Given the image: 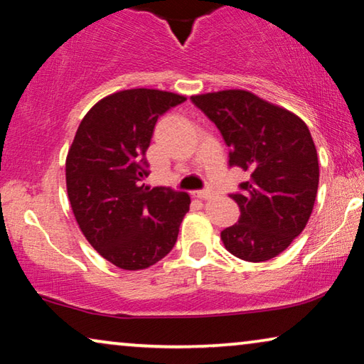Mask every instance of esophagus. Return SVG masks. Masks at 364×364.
Returning <instances> with one entry per match:
<instances>
[{
    "instance_id": "1",
    "label": "esophagus",
    "mask_w": 364,
    "mask_h": 364,
    "mask_svg": "<svg viewBox=\"0 0 364 364\" xmlns=\"http://www.w3.org/2000/svg\"><path fill=\"white\" fill-rule=\"evenodd\" d=\"M192 195H193V197H197V198L208 200V198H213L215 195H217V192H213V191H195V192H192Z\"/></svg>"
}]
</instances>
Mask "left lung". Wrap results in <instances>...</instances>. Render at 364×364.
I'll list each match as a JSON object with an SVG mask.
<instances>
[{
	"label": "left lung",
	"mask_w": 364,
	"mask_h": 364,
	"mask_svg": "<svg viewBox=\"0 0 364 364\" xmlns=\"http://www.w3.org/2000/svg\"><path fill=\"white\" fill-rule=\"evenodd\" d=\"M230 147V166L250 172L231 198L240 220L221 231L231 255L269 261L302 233L318 188V157L307 124L296 113L247 90L193 95Z\"/></svg>",
	"instance_id": "8db88e82"
}]
</instances>
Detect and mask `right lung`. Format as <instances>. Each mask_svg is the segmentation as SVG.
Listing matches in <instances>:
<instances>
[{"label": "right lung", "instance_id": "add662e5", "mask_svg": "<svg viewBox=\"0 0 364 364\" xmlns=\"http://www.w3.org/2000/svg\"><path fill=\"white\" fill-rule=\"evenodd\" d=\"M186 100L156 88L108 95L83 117L68 149L67 193L78 228L121 269H146L169 255L188 212V193L143 183L157 118Z\"/></svg>", "mask_w": 364, "mask_h": 364}]
</instances>
